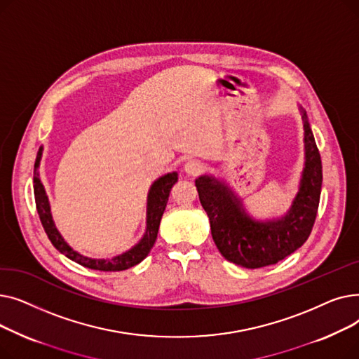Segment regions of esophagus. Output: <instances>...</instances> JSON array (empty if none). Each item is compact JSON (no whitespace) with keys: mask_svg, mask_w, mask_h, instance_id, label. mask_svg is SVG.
I'll return each instance as SVG.
<instances>
[{"mask_svg":"<svg viewBox=\"0 0 359 359\" xmlns=\"http://www.w3.org/2000/svg\"><path fill=\"white\" fill-rule=\"evenodd\" d=\"M184 172L189 176H198L203 172V164L198 160H189L184 164Z\"/></svg>","mask_w":359,"mask_h":359,"instance_id":"esophagus-1","label":"esophagus"}]
</instances>
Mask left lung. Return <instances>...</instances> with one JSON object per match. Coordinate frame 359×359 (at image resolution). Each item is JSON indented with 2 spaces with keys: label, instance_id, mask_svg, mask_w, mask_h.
Returning <instances> with one entry per match:
<instances>
[{
  "label": "left lung",
  "instance_id": "1",
  "mask_svg": "<svg viewBox=\"0 0 359 359\" xmlns=\"http://www.w3.org/2000/svg\"><path fill=\"white\" fill-rule=\"evenodd\" d=\"M301 118L306 163L299 191L282 218L265 222L253 219L224 182L212 176H201L195 180L199 201L210 218L215 246L225 259L238 266L256 269L275 265L303 246L313 230L323 182L322 158L303 109Z\"/></svg>",
  "mask_w": 359,
  "mask_h": 359
}]
</instances>
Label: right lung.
<instances>
[{
	"instance_id": "obj_1",
	"label": "right lung",
	"mask_w": 359,
	"mask_h": 359,
	"mask_svg": "<svg viewBox=\"0 0 359 359\" xmlns=\"http://www.w3.org/2000/svg\"><path fill=\"white\" fill-rule=\"evenodd\" d=\"M42 151H43V148L41 147L39 151H37V157L34 161V172H33V175H34L33 176L34 201H36V210H37V214H39L45 233L48 234L55 249L60 250L68 259L80 263L81 266L94 269V271H104V272L125 271V269H129L132 266L138 265L140 262H142L148 256V253L151 252V249H153L154 243H156L160 221H161L163 212L165 210L170 191H172V187L177 182V173L176 172L167 173L165 176L156 180L153 183V186H151V189L148 192V199H147V230L138 244H135V246L130 250H128L119 256L111 257V259H91V257L80 255L79 252H75L72 248H69L68 243L62 238L60 231L55 227L45 187L39 179V173H37V168H39V163L42 158Z\"/></svg>"
}]
</instances>
